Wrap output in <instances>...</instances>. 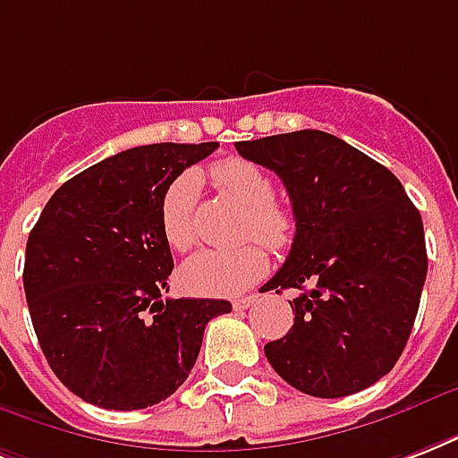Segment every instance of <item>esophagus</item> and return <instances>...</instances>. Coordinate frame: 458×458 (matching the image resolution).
I'll list each match as a JSON object with an SVG mask.
<instances>
[{
	"label": "esophagus",
	"mask_w": 458,
	"mask_h": 458,
	"mask_svg": "<svg viewBox=\"0 0 458 458\" xmlns=\"http://www.w3.org/2000/svg\"><path fill=\"white\" fill-rule=\"evenodd\" d=\"M257 302V295H247V298H235L233 300V307H235L237 312H242V310H250V307Z\"/></svg>",
	"instance_id": "34e87169"
}]
</instances>
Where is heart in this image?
I'll return each mask as SVG.
<instances>
[{
    "label": "heart",
    "mask_w": 458,
    "mask_h": 458,
    "mask_svg": "<svg viewBox=\"0 0 458 458\" xmlns=\"http://www.w3.org/2000/svg\"><path fill=\"white\" fill-rule=\"evenodd\" d=\"M221 190L244 206V235H254L268 247H285L295 233V216L274 199V180L259 163L225 158L211 167ZM194 201L197 177H174L160 201V228L173 250H187L194 240ZM268 259L259 244L237 250H201L184 261L180 281L194 295H237L267 274Z\"/></svg>",
    "instance_id": "heart-1"
}]
</instances>
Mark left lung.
Here are the masks:
<instances>
[{"mask_svg":"<svg viewBox=\"0 0 458 458\" xmlns=\"http://www.w3.org/2000/svg\"><path fill=\"white\" fill-rule=\"evenodd\" d=\"M235 148L284 180L295 216L291 254L264 288L302 293L293 329L264 345L267 360L310 396L368 389L413 329L428 276L420 211L394 173L319 129Z\"/></svg>","mask_w":458,"mask_h":458,"instance_id":"obj_1","label":"left lung"}]
</instances>
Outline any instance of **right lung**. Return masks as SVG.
Masks as SVG:
<instances>
[{"instance_id": "obj_1", "label": "right lung", "mask_w": 458, "mask_h": 458, "mask_svg": "<svg viewBox=\"0 0 458 458\" xmlns=\"http://www.w3.org/2000/svg\"><path fill=\"white\" fill-rule=\"evenodd\" d=\"M218 148L151 144L100 160L59 187L26 244L35 336L69 392L139 411L190 377L206 324L228 300H163L173 254L160 201L174 177Z\"/></svg>"}]
</instances>
